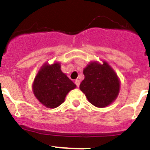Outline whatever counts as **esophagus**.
Segmentation results:
<instances>
[{
    "mask_svg": "<svg viewBox=\"0 0 150 150\" xmlns=\"http://www.w3.org/2000/svg\"><path fill=\"white\" fill-rule=\"evenodd\" d=\"M79 79H76V80H75V84H76V86L77 87H79Z\"/></svg>",
    "mask_w": 150,
    "mask_h": 150,
    "instance_id": "esophagus-1",
    "label": "esophagus"
}]
</instances>
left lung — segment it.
Wrapping results in <instances>:
<instances>
[{
	"label": "left lung",
	"instance_id": "left-lung-1",
	"mask_svg": "<svg viewBox=\"0 0 150 150\" xmlns=\"http://www.w3.org/2000/svg\"><path fill=\"white\" fill-rule=\"evenodd\" d=\"M85 79L79 88L91 104L105 107L116 98L120 91V80L109 64L91 62L83 71Z\"/></svg>",
	"mask_w": 150,
	"mask_h": 150
}]
</instances>
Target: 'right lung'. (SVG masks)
<instances>
[{
  "label": "right lung",
  "mask_w": 150,
  "mask_h": 150,
  "mask_svg": "<svg viewBox=\"0 0 150 150\" xmlns=\"http://www.w3.org/2000/svg\"><path fill=\"white\" fill-rule=\"evenodd\" d=\"M75 88L76 85L62 72L59 63L43 66L33 85L36 98L49 108H55L61 105L67 94Z\"/></svg>",
  "instance_id": "right-lung-1"
}]
</instances>
